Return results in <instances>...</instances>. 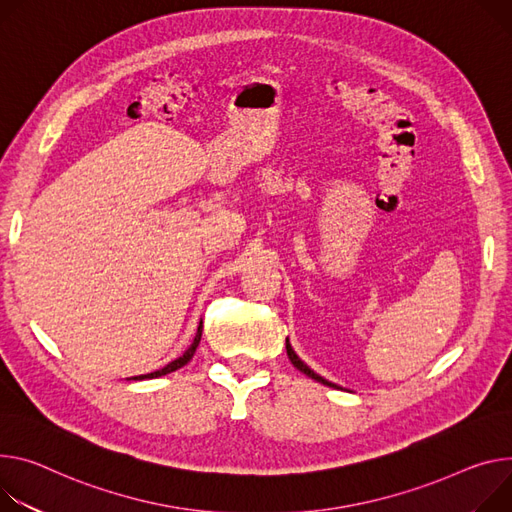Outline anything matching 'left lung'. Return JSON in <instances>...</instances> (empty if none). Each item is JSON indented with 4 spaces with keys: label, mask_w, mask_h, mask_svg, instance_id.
Instances as JSON below:
<instances>
[{
    "label": "left lung",
    "mask_w": 512,
    "mask_h": 512,
    "mask_svg": "<svg viewBox=\"0 0 512 512\" xmlns=\"http://www.w3.org/2000/svg\"><path fill=\"white\" fill-rule=\"evenodd\" d=\"M286 351H288V357H290V361L294 363V367L296 369H300L302 374H306L308 378H312V380H316V382H320V384H324V386H329V388H337V390H341L337 384H333V382H329V380H324L322 376H318L314 369H310L298 355H296V351L292 349V345H290V339H286Z\"/></svg>",
    "instance_id": "1"
}]
</instances>
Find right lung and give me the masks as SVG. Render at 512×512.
I'll list each match as a JSON object with an SVG mask.
<instances>
[{
	"label": "right lung",
	"instance_id": "1",
	"mask_svg": "<svg viewBox=\"0 0 512 512\" xmlns=\"http://www.w3.org/2000/svg\"><path fill=\"white\" fill-rule=\"evenodd\" d=\"M200 339H202V320H200V324H198V333H196V337H194L192 345H190L188 349H185V353H183L181 357H177V359L169 361L165 367H161V369H157V371H151V374H145V376H134V378H126V380H153V378H161V376L171 374V371H175V369L183 367L185 363H188V361L194 357V353H196V349H198V345H200Z\"/></svg>",
	"mask_w": 512,
	"mask_h": 512
}]
</instances>
